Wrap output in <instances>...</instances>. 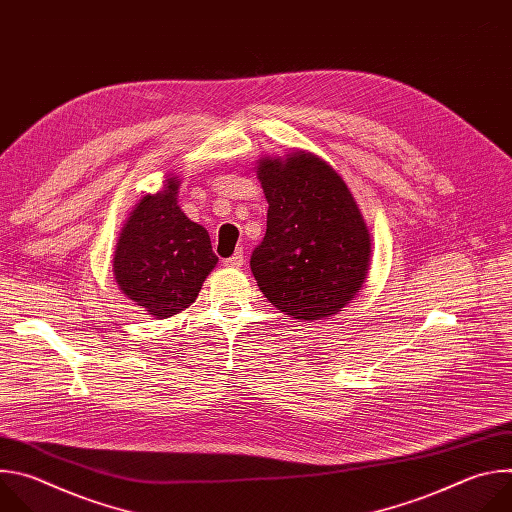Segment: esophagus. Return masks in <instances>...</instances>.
<instances>
[{
	"label": "esophagus",
	"mask_w": 512,
	"mask_h": 512,
	"mask_svg": "<svg viewBox=\"0 0 512 512\" xmlns=\"http://www.w3.org/2000/svg\"><path fill=\"white\" fill-rule=\"evenodd\" d=\"M243 263H245V255H243V251H237V253H235V255H231L229 259H225V265H227V267H233V269L243 267Z\"/></svg>",
	"instance_id": "34e87169"
}]
</instances>
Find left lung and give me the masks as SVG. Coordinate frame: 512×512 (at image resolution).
Wrapping results in <instances>:
<instances>
[{
    "label": "left lung",
    "instance_id": "obj_1",
    "mask_svg": "<svg viewBox=\"0 0 512 512\" xmlns=\"http://www.w3.org/2000/svg\"><path fill=\"white\" fill-rule=\"evenodd\" d=\"M267 233L251 271L271 306L298 322L328 320L362 289L371 269L367 221L342 180L306 150L257 160Z\"/></svg>",
    "mask_w": 512,
    "mask_h": 512
}]
</instances>
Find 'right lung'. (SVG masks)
<instances>
[{"instance_id": "right-lung-1", "label": "right lung", "mask_w": 512, "mask_h": 512, "mask_svg": "<svg viewBox=\"0 0 512 512\" xmlns=\"http://www.w3.org/2000/svg\"><path fill=\"white\" fill-rule=\"evenodd\" d=\"M156 194L129 210L113 251V277L123 294L156 320L186 310L216 267L206 229L178 204L180 176H164Z\"/></svg>"}]
</instances>
